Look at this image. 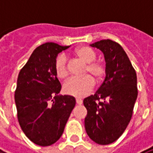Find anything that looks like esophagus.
I'll return each instance as SVG.
<instances>
[{
    "instance_id": "obj_1",
    "label": "esophagus",
    "mask_w": 153,
    "mask_h": 153,
    "mask_svg": "<svg viewBox=\"0 0 153 153\" xmlns=\"http://www.w3.org/2000/svg\"><path fill=\"white\" fill-rule=\"evenodd\" d=\"M76 104L77 105H82V100L80 98H76Z\"/></svg>"
}]
</instances>
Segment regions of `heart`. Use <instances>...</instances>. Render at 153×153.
Masks as SVG:
<instances>
[{
  "mask_svg": "<svg viewBox=\"0 0 153 153\" xmlns=\"http://www.w3.org/2000/svg\"><path fill=\"white\" fill-rule=\"evenodd\" d=\"M75 54L85 63H87L84 69V75H88L80 78H71L67 81L63 90L67 95L76 97H82L91 91L95 86V80L101 82L106 74V66L101 62L95 61L97 55L91 47L82 46L75 50ZM55 71L57 77L65 79L68 75L66 66V57L64 54H60L55 61Z\"/></svg>",
  "mask_w": 153,
  "mask_h": 153,
  "instance_id": "obj_1",
  "label": "heart"
}]
</instances>
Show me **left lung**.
<instances>
[{
	"label": "left lung",
	"instance_id": "8db88e82",
	"mask_svg": "<svg viewBox=\"0 0 153 153\" xmlns=\"http://www.w3.org/2000/svg\"><path fill=\"white\" fill-rule=\"evenodd\" d=\"M98 48L106 61V77L94 95L86 97L85 128L100 145L114 143L131 121L137 97V74L125 51L116 42L102 40L91 45Z\"/></svg>",
	"mask_w": 153,
	"mask_h": 153
}]
</instances>
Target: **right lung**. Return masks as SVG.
<instances>
[{
	"label": "right lung",
	"mask_w": 153,
	"mask_h": 153,
	"mask_svg": "<svg viewBox=\"0 0 153 153\" xmlns=\"http://www.w3.org/2000/svg\"><path fill=\"white\" fill-rule=\"evenodd\" d=\"M68 47L54 42L39 46L19 72L15 91L19 124L38 146H51L61 137L76 105L73 97L57 95L62 85L55 71V61Z\"/></svg>",
	"instance_id": "right-lung-1"
}]
</instances>
